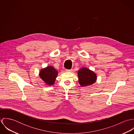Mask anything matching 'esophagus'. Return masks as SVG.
<instances>
[{"label": "esophagus", "mask_w": 134, "mask_h": 134, "mask_svg": "<svg viewBox=\"0 0 134 134\" xmlns=\"http://www.w3.org/2000/svg\"><path fill=\"white\" fill-rule=\"evenodd\" d=\"M65 71H66V72H72V69H71V70H65Z\"/></svg>", "instance_id": "esophagus-1"}]
</instances>
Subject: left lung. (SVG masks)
Returning a JSON list of instances; mask_svg holds the SVG:
<instances>
[{
  "mask_svg": "<svg viewBox=\"0 0 134 134\" xmlns=\"http://www.w3.org/2000/svg\"><path fill=\"white\" fill-rule=\"evenodd\" d=\"M79 83L81 86H87L94 83L96 80V75L92 71L87 68H82L78 71Z\"/></svg>",
  "mask_w": 134,
  "mask_h": 134,
  "instance_id": "8db88e82",
  "label": "left lung"
}]
</instances>
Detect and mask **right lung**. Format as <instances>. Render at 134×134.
I'll return each mask as SVG.
<instances>
[{
    "mask_svg": "<svg viewBox=\"0 0 134 134\" xmlns=\"http://www.w3.org/2000/svg\"><path fill=\"white\" fill-rule=\"evenodd\" d=\"M57 71L52 66L42 69L39 74L41 78L47 84V85H53L54 84L56 78L57 76Z\"/></svg>",
    "mask_w": 134,
    "mask_h": 134,
    "instance_id": "1",
    "label": "right lung"
}]
</instances>
